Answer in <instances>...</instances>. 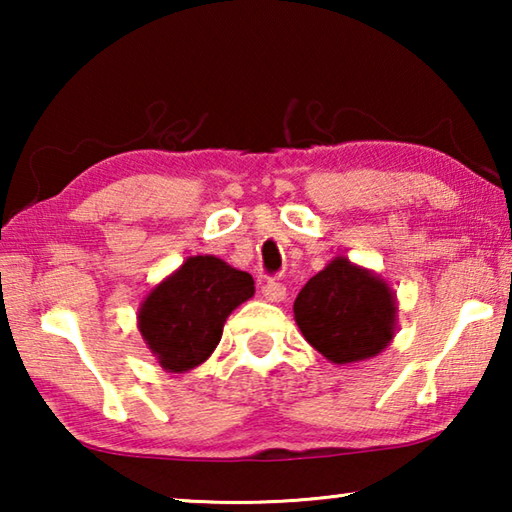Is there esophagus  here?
<instances>
[{
	"label": "esophagus",
	"mask_w": 512,
	"mask_h": 512,
	"mask_svg": "<svg viewBox=\"0 0 512 512\" xmlns=\"http://www.w3.org/2000/svg\"><path fill=\"white\" fill-rule=\"evenodd\" d=\"M262 296L268 302H282L284 298H287V289H284V284H280V282L268 280L262 287Z\"/></svg>",
	"instance_id": "obj_1"
}]
</instances>
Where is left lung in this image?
Returning <instances> with one entry per match:
<instances>
[{
  "label": "left lung",
  "instance_id": "1",
  "mask_svg": "<svg viewBox=\"0 0 512 512\" xmlns=\"http://www.w3.org/2000/svg\"><path fill=\"white\" fill-rule=\"evenodd\" d=\"M293 316L309 345L336 366L377 357L397 332V298L379 273L334 257L302 287Z\"/></svg>",
  "mask_w": 512,
  "mask_h": 512
}]
</instances>
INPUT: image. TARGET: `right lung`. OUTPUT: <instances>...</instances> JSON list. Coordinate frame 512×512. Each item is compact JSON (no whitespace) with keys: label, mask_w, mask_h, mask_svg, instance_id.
I'll return each instance as SVG.
<instances>
[{"label":"right lung","mask_w":512,"mask_h":512,"mask_svg":"<svg viewBox=\"0 0 512 512\" xmlns=\"http://www.w3.org/2000/svg\"><path fill=\"white\" fill-rule=\"evenodd\" d=\"M253 296L250 273L214 255L187 257L146 293L137 309V329L155 361L180 375L210 359L225 320Z\"/></svg>","instance_id":"right-lung-1"}]
</instances>
